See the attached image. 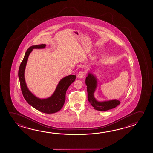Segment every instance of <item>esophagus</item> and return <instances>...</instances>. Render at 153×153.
<instances>
[{"label":"esophagus","instance_id":"esophagus-1","mask_svg":"<svg viewBox=\"0 0 153 153\" xmlns=\"http://www.w3.org/2000/svg\"><path fill=\"white\" fill-rule=\"evenodd\" d=\"M85 71H80L78 74V78H82L83 76L85 75Z\"/></svg>","mask_w":153,"mask_h":153}]
</instances>
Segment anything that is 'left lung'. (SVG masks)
Listing matches in <instances>:
<instances>
[{"label": "left lung", "instance_id": "left-lung-1", "mask_svg": "<svg viewBox=\"0 0 153 153\" xmlns=\"http://www.w3.org/2000/svg\"><path fill=\"white\" fill-rule=\"evenodd\" d=\"M88 92V100L94 108L100 111H106L116 107L120 104L117 100H111L105 102H98L94 97V92L97 87V79L91 73H89L85 79Z\"/></svg>", "mask_w": 153, "mask_h": 153}]
</instances>
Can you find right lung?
I'll use <instances>...</instances> for the list:
<instances>
[{
    "label": "right lung",
    "instance_id": "obj_1",
    "mask_svg": "<svg viewBox=\"0 0 153 153\" xmlns=\"http://www.w3.org/2000/svg\"><path fill=\"white\" fill-rule=\"evenodd\" d=\"M45 44L32 46L27 50L19 65V78L22 94L29 104L34 108L46 114H52L59 111L63 107L65 100L66 92L69 86L75 80L76 75H70L63 78L58 83L56 90L51 97L47 99H39L33 95L27 89L25 79V71L27 58L32 49L44 48Z\"/></svg>",
    "mask_w": 153,
    "mask_h": 153
}]
</instances>
